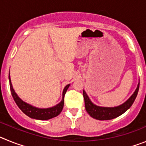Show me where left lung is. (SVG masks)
Here are the masks:
<instances>
[{
    "mask_svg": "<svg viewBox=\"0 0 146 146\" xmlns=\"http://www.w3.org/2000/svg\"><path fill=\"white\" fill-rule=\"evenodd\" d=\"M139 87H140V81H139L137 86V88L135 89V92L125 102L120 104L118 106L112 107V108L100 107L96 105L91 101V99L88 97L86 92L83 90L82 94H83V97H84L85 107H86V111L92 118L100 120V121L111 120L115 118H117L119 115L124 113L132 105L135 99H136L137 93H138Z\"/></svg>",
    "mask_w": 146,
    "mask_h": 146,
    "instance_id": "left-lung-1",
    "label": "left lung"
}]
</instances>
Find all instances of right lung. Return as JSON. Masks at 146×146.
<instances>
[{
    "label": "right lung",
    "mask_w": 146,
    "mask_h": 146,
    "mask_svg": "<svg viewBox=\"0 0 146 146\" xmlns=\"http://www.w3.org/2000/svg\"><path fill=\"white\" fill-rule=\"evenodd\" d=\"M9 85L11 95H12L13 98H14V100L16 102L17 105L19 107V108L26 115H28V117L33 118V119L43 120L44 121V120H48L51 119L52 118H55V117L58 116L61 113L64 104V96H65L66 92L67 89L69 88L70 84H68L67 86H66L65 88H64L63 94H62L63 97H62V100L60 102H59L55 106L52 107V108H38L25 102L22 100L18 96L17 93L15 92L14 88H13L12 84H11V78H10V74H9Z\"/></svg>",
    "instance_id": "right-lung-1"
}]
</instances>
